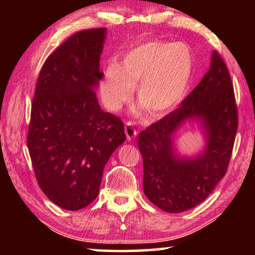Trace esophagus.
<instances>
[{
  "mask_svg": "<svg viewBox=\"0 0 255 255\" xmlns=\"http://www.w3.org/2000/svg\"><path fill=\"white\" fill-rule=\"evenodd\" d=\"M125 132H126L127 140H131V139H133V138L137 136L136 129L132 127V125L130 123L126 124V126H125Z\"/></svg>",
  "mask_w": 255,
  "mask_h": 255,
  "instance_id": "esophagus-1",
  "label": "esophagus"
}]
</instances>
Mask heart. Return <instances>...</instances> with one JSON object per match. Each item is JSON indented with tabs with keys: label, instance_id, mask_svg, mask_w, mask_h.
<instances>
[{
	"label": "heart",
	"instance_id": "b5f03b06",
	"mask_svg": "<svg viewBox=\"0 0 255 255\" xmlns=\"http://www.w3.org/2000/svg\"><path fill=\"white\" fill-rule=\"evenodd\" d=\"M193 72L195 57L187 44L149 40L129 49L119 64L106 66L99 92L108 109L118 111L137 86L138 105L159 118L183 100Z\"/></svg>",
	"mask_w": 255,
	"mask_h": 255
}]
</instances>
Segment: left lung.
<instances>
[{"label": "left lung", "mask_w": 255, "mask_h": 255, "mask_svg": "<svg viewBox=\"0 0 255 255\" xmlns=\"http://www.w3.org/2000/svg\"><path fill=\"white\" fill-rule=\"evenodd\" d=\"M196 123L204 146L181 154L175 133ZM237 131L234 89L227 67L216 51L209 70L180 107L138 136L144 164V193L166 213H182L207 199L227 171Z\"/></svg>", "instance_id": "8db88e82"}]
</instances>
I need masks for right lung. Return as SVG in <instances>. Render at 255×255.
I'll return each mask as SVG.
<instances>
[{
    "label": "right lung",
    "instance_id": "add662e5",
    "mask_svg": "<svg viewBox=\"0 0 255 255\" xmlns=\"http://www.w3.org/2000/svg\"><path fill=\"white\" fill-rule=\"evenodd\" d=\"M106 38V28L73 34L47 58L34 92L28 132L34 174L47 198L66 210L96 199L107 162L126 140L122 120L97 99Z\"/></svg>",
    "mask_w": 255,
    "mask_h": 255
}]
</instances>
